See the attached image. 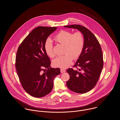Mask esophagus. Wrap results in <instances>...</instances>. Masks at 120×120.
<instances>
[{"mask_svg":"<svg viewBox=\"0 0 120 120\" xmlns=\"http://www.w3.org/2000/svg\"><path fill=\"white\" fill-rule=\"evenodd\" d=\"M60 72H61V73L65 72H66V70H64V69H60Z\"/></svg>","mask_w":120,"mask_h":120,"instance_id":"esophagus-1","label":"esophagus"}]
</instances>
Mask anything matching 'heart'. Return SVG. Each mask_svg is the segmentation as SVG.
Here are the masks:
<instances>
[{
  "label": "heart",
  "instance_id": "1",
  "mask_svg": "<svg viewBox=\"0 0 120 120\" xmlns=\"http://www.w3.org/2000/svg\"><path fill=\"white\" fill-rule=\"evenodd\" d=\"M54 39L57 42L65 46L64 53L66 54L55 58L53 65L56 67L66 68L71 64L73 58L76 59L82 53L85 46L84 36L80 32L72 34L68 31L62 30L55 36ZM44 49L49 56L51 58L54 56L50 39L48 38L45 41Z\"/></svg>",
  "mask_w": 120,
  "mask_h": 120
}]
</instances>
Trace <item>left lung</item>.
I'll return each mask as SVG.
<instances>
[{"mask_svg": "<svg viewBox=\"0 0 120 120\" xmlns=\"http://www.w3.org/2000/svg\"><path fill=\"white\" fill-rule=\"evenodd\" d=\"M64 27L77 29L84 36L83 51L74 66L79 68L67 70L70 79L67 86L73 92L85 93L95 87L99 78L103 65L102 49L94 34L86 27L77 24Z\"/></svg>", "mask_w": 120, "mask_h": 120, "instance_id": "1", "label": "left lung"}]
</instances>
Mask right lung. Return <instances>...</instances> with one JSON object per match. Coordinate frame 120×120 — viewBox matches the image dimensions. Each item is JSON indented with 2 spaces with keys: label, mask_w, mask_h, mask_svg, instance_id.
Here are the masks:
<instances>
[{
  "label": "right lung",
  "mask_w": 120,
  "mask_h": 120,
  "mask_svg": "<svg viewBox=\"0 0 120 120\" xmlns=\"http://www.w3.org/2000/svg\"><path fill=\"white\" fill-rule=\"evenodd\" d=\"M56 29L57 27H36L17 49L16 68L19 80L24 90L35 98L49 94L52 89L54 78L60 73L59 68L50 67V59L44 49L45 41Z\"/></svg>",
  "instance_id": "add662e5"
}]
</instances>
